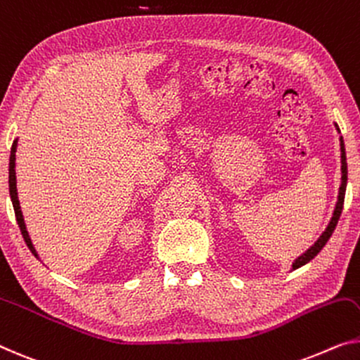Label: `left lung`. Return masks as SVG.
Masks as SVG:
<instances>
[{
  "instance_id": "1",
  "label": "left lung",
  "mask_w": 360,
  "mask_h": 360,
  "mask_svg": "<svg viewBox=\"0 0 360 360\" xmlns=\"http://www.w3.org/2000/svg\"><path fill=\"white\" fill-rule=\"evenodd\" d=\"M336 126V131L340 132V127ZM340 146H341V186H340V194H338V202H336V207H335V212H333V217H331L328 226L323 233H321L320 238L317 239V243H315L312 248L307 249L304 252L302 255L297 257L296 260H294L292 264V270H296V268H300L305 264H309L310 260L314 259L315 255L319 254V252L325 248V244L328 243V239L331 238V234H333L336 224H338V219L341 217V212H342V205H345V194H346V184H347V163H346V150H345V141H342V137H340Z\"/></svg>"
}]
</instances>
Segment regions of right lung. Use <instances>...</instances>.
<instances>
[{
	"instance_id": "right-lung-1",
	"label": "right lung",
	"mask_w": 360,
	"mask_h": 360,
	"mask_svg": "<svg viewBox=\"0 0 360 360\" xmlns=\"http://www.w3.org/2000/svg\"><path fill=\"white\" fill-rule=\"evenodd\" d=\"M15 150H18V139H15V141L13 142V147H11V157H9V195H11V202H13V207H14L15 219H18V224H19V228H20V233H22V238L25 240L27 248H29L32 254H34L37 259H39V254H37L34 244H32V240H30V236H29V233H27L22 212H20V203H19V198H18V187H15Z\"/></svg>"
}]
</instances>
